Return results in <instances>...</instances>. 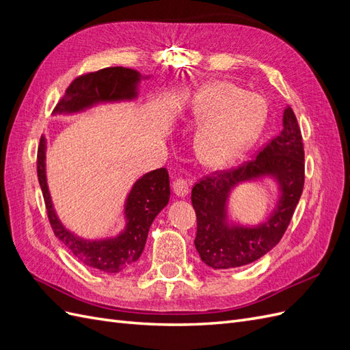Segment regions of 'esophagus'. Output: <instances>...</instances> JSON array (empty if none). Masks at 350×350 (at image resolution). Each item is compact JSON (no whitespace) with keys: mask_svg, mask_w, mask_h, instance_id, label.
Returning a JSON list of instances; mask_svg holds the SVG:
<instances>
[{"mask_svg":"<svg viewBox=\"0 0 350 350\" xmlns=\"http://www.w3.org/2000/svg\"><path fill=\"white\" fill-rule=\"evenodd\" d=\"M174 191L178 197H185L189 191V183L184 178H176L174 181Z\"/></svg>","mask_w":350,"mask_h":350,"instance_id":"obj_1","label":"esophagus"}]
</instances>
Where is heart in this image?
<instances>
[{
	"instance_id": "heart-1",
	"label": "heart",
	"mask_w": 350,
	"mask_h": 350,
	"mask_svg": "<svg viewBox=\"0 0 350 350\" xmlns=\"http://www.w3.org/2000/svg\"><path fill=\"white\" fill-rule=\"evenodd\" d=\"M194 115L206 121L196 134V152L206 165L217 166L235 157L254 139L264 107L257 94L242 93L230 83H213L198 94Z\"/></svg>"
}]
</instances>
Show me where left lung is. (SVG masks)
Instances as JSON below:
<instances>
[{
    "instance_id": "obj_1",
    "label": "left lung",
    "mask_w": 350,
    "mask_h": 350,
    "mask_svg": "<svg viewBox=\"0 0 350 350\" xmlns=\"http://www.w3.org/2000/svg\"><path fill=\"white\" fill-rule=\"evenodd\" d=\"M304 143L295 112H283V129L262 146L251 161L237 167L215 171L193 187L191 201L197 215L196 248L207 266L234 269L250 264L276 247L288 229L305 183ZM271 174L281 185V200L271 219L257 228H229L226 200L235 185Z\"/></svg>"
}]
</instances>
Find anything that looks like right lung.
<instances>
[{
  "label": "right lung",
  "mask_w": 350,
  "mask_h": 350,
  "mask_svg": "<svg viewBox=\"0 0 350 350\" xmlns=\"http://www.w3.org/2000/svg\"><path fill=\"white\" fill-rule=\"evenodd\" d=\"M140 74L124 67H108L81 74L67 88L64 96L55 105L54 112H76L96 102L133 99ZM38 179L44 194L46 215L55 237L89 267L107 273H118L140 258L146 245L152 221L169 201V174L166 167H159L137 181L126 198V228L120 237L105 241H84L68 232L58 220L45 176V139L38 147Z\"/></svg>",
  "instance_id": "1"
}]
</instances>
